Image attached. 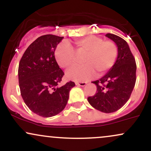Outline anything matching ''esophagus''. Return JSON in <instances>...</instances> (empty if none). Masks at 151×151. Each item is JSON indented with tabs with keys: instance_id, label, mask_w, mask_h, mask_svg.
Wrapping results in <instances>:
<instances>
[{
	"instance_id": "esophagus-1",
	"label": "esophagus",
	"mask_w": 151,
	"mask_h": 151,
	"mask_svg": "<svg viewBox=\"0 0 151 151\" xmlns=\"http://www.w3.org/2000/svg\"><path fill=\"white\" fill-rule=\"evenodd\" d=\"M75 84H76V85H77V86H84L86 84V82H78V81H77Z\"/></svg>"
}]
</instances>
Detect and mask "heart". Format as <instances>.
<instances>
[{"label": "heart", "instance_id": "b5f03b06", "mask_svg": "<svg viewBox=\"0 0 151 151\" xmlns=\"http://www.w3.org/2000/svg\"><path fill=\"white\" fill-rule=\"evenodd\" d=\"M78 55H85L81 67H74L67 72L68 79L74 81H86L97 72L102 75L113 67L118 55L117 46L114 42L104 40L96 36H88L74 42ZM55 59L62 68H72L76 63L75 52L67 43H62L55 51Z\"/></svg>", "mask_w": 151, "mask_h": 151}]
</instances>
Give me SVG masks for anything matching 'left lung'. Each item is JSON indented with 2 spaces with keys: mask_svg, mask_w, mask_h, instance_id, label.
Wrapping results in <instances>:
<instances>
[{
  "mask_svg": "<svg viewBox=\"0 0 151 151\" xmlns=\"http://www.w3.org/2000/svg\"><path fill=\"white\" fill-rule=\"evenodd\" d=\"M118 47L116 60L113 67L99 80L91 81L96 92L87 98L91 106L104 113H113L120 109L131 96L136 80V64L128 43L116 35L107 33Z\"/></svg>",
  "mask_w": 151,
  "mask_h": 151,
  "instance_id": "obj_1",
  "label": "left lung"
}]
</instances>
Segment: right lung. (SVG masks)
<instances>
[{
  "label": "right lung",
  "mask_w": 151,
  "mask_h": 151,
  "mask_svg": "<svg viewBox=\"0 0 151 151\" xmlns=\"http://www.w3.org/2000/svg\"><path fill=\"white\" fill-rule=\"evenodd\" d=\"M63 37L45 35L31 43L18 67L20 93L27 106L42 117H52L63 111L73 81L60 86L64 72L55 60V52Z\"/></svg>",
  "instance_id": "add662e5"
}]
</instances>
